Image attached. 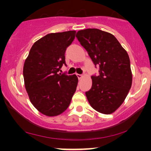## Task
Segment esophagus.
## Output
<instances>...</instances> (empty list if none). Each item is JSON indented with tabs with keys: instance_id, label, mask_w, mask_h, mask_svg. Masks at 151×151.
Here are the masks:
<instances>
[{
	"instance_id": "esophagus-1",
	"label": "esophagus",
	"mask_w": 151,
	"mask_h": 151,
	"mask_svg": "<svg viewBox=\"0 0 151 151\" xmlns=\"http://www.w3.org/2000/svg\"><path fill=\"white\" fill-rule=\"evenodd\" d=\"M76 75H77L78 79H79V80H80L82 77H83V76L81 75V74H78H78H76Z\"/></svg>"
}]
</instances>
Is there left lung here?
Listing matches in <instances>:
<instances>
[{
    "mask_svg": "<svg viewBox=\"0 0 151 151\" xmlns=\"http://www.w3.org/2000/svg\"><path fill=\"white\" fill-rule=\"evenodd\" d=\"M76 38L95 65L100 66L99 76H91L92 86L86 92V98L98 112L111 114L124 102L131 87L129 55L113 34L98 29L78 31Z\"/></svg>",
    "mask_w": 151,
    "mask_h": 151,
    "instance_id": "obj_1",
    "label": "left lung"
}]
</instances>
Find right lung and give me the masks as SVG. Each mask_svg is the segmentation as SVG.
<instances>
[{
    "mask_svg": "<svg viewBox=\"0 0 151 151\" xmlns=\"http://www.w3.org/2000/svg\"><path fill=\"white\" fill-rule=\"evenodd\" d=\"M76 31L51 33L37 40L24 63V86L34 106L47 116H57L69 107L77 87L76 75L58 73L66 65L65 53Z\"/></svg>",
    "mask_w": 151,
    "mask_h": 151,
    "instance_id": "obj_1",
    "label": "right lung"
}]
</instances>
